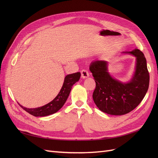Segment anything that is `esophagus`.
Masks as SVG:
<instances>
[{
    "instance_id": "1",
    "label": "esophagus",
    "mask_w": 158,
    "mask_h": 158,
    "mask_svg": "<svg viewBox=\"0 0 158 158\" xmlns=\"http://www.w3.org/2000/svg\"><path fill=\"white\" fill-rule=\"evenodd\" d=\"M81 76L82 78H86L89 76V73L86 70L83 69L81 71Z\"/></svg>"
}]
</instances>
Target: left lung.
I'll return each instance as SVG.
<instances>
[{"label": "left lung", "mask_w": 158, "mask_h": 158, "mask_svg": "<svg viewBox=\"0 0 158 158\" xmlns=\"http://www.w3.org/2000/svg\"><path fill=\"white\" fill-rule=\"evenodd\" d=\"M123 52L136 57L135 72L128 82L113 78L108 72L106 60H96L89 65L96 84L93 93L94 102L99 110L113 115H123L135 109L149 87L150 76L143 52L138 49Z\"/></svg>", "instance_id": "1"}]
</instances>
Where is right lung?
Returning <instances> with one entry per match:
<instances>
[{
    "mask_svg": "<svg viewBox=\"0 0 158 158\" xmlns=\"http://www.w3.org/2000/svg\"><path fill=\"white\" fill-rule=\"evenodd\" d=\"M80 76L81 74L79 72L66 76L63 86L58 95L53 100L44 106L37 108L28 109L23 107L20 104L19 105L26 111L35 117H45L55 113L64 106L70 94L72 87L79 80Z\"/></svg>",
    "mask_w": 158,
    "mask_h": 158,
    "instance_id": "right-lung-1",
    "label": "right lung"
}]
</instances>
